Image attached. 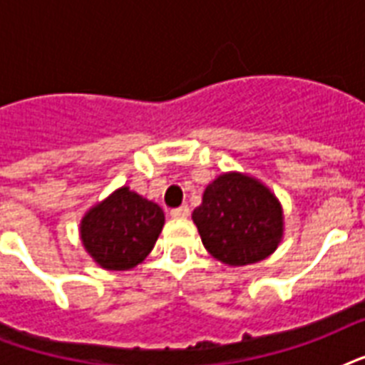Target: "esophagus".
I'll use <instances>...</instances> for the list:
<instances>
[{"mask_svg": "<svg viewBox=\"0 0 365 365\" xmlns=\"http://www.w3.org/2000/svg\"><path fill=\"white\" fill-rule=\"evenodd\" d=\"M170 216L178 217V220H182V217H187L189 216V206L182 205L180 208H174V210H170Z\"/></svg>", "mask_w": 365, "mask_h": 365, "instance_id": "obj_1", "label": "esophagus"}]
</instances>
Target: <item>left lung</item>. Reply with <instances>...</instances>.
<instances>
[{
  "label": "left lung",
  "instance_id": "1",
  "mask_svg": "<svg viewBox=\"0 0 365 365\" xmlns=\"http://www.w3.org/2000/svg\"><path fill=\"white\" fill-rule=\"evenodd\" d=\"M191 217L208 254L229 267L265 259L284 237V210L277 195L242 172H223L212 180Z\"/></svg>",
  "mask_w": 365,
  "mask_h": 365
}]
</instances>
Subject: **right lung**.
Segmentation results:
<instances>
[{"instance_id":"1","label":"right lung","mask_w":365,"mask_h":365,"mask_svg":"<svg viewBox=\"0 0 365 365\" xmlns=\"http://www.w3.org/2000/svg\"><path fill=\"white\" fill-rule=\"evenodd\" d=\"M165 212L128 185L88 208L79 223L83 248L106 271H128L153 250Z\"/></svg>"}]
</instances>
